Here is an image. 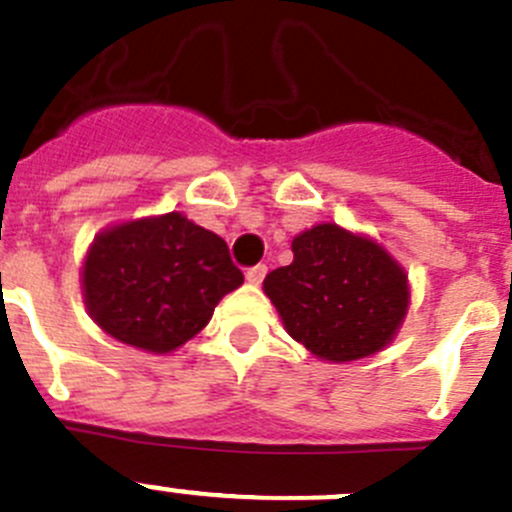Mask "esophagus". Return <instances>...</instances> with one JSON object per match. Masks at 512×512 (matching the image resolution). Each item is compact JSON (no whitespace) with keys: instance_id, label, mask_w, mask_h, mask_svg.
Wrapping results in <instances>:
<instances>
[{"instance_id":"1","label":"esophagus","mask_w":512,"mask_h":512,"mask_svg":"<svg viewBox=\"0 0 512 512\" xmlns=\"http://www.w3.org/2000/svg\"><path fill=\"white\" fill-rule=\"evenodd\" d=\"M265 275H267V265H255L245 272L247 282H252V285H260V282L265 280Z\"/></svg>"}]
</instances>
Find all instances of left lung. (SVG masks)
<instances>
[{"mask_svg":"<svg viewBox=\"0 0 512 512\" xmlns=\"http://www.w3.org/2000/svg\"><path fill=\"white\" fill-rule=\"evenodd\" d=\"M295 260L262 287L285 330L312 355L350 362L390 345L408 312L403 267L367 237L325 222L292 240Z\"/></svg>","mask_w":512,"mask_h":512,"instance_id":"1","label":"left lung"}]
</instances>
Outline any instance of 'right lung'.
<instances>
[{"instance_id":"add662e5","label":"right lung","mask_w":512,"mask_h":512,"mask_svg":"<svg viewBox=\"0 0 512 512\" xmlns=\"http://www.w3.org/2000/svg\"><path fill=\"white\" fill-rule=\"evenodd\" d=\"M242 280L227 242L180 212L99 232L82 267L92 320L114 340L155 355L195 337Z\"/></svg>"}]
</instances>
